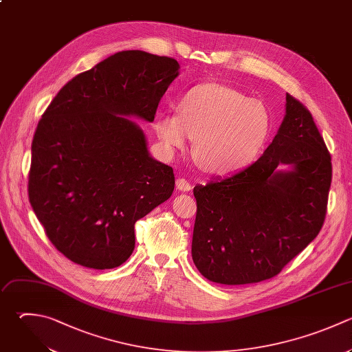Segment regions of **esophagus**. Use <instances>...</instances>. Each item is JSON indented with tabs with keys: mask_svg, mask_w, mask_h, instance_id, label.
Here are the masks:
<instances>
[{
	"mask_svg": "<svg viewBox=\"0 0 352 352\" xmlns=\"http://www.w3.org/2000/svg\"><path fill=\"white\" fill-rule=\"evenodd\" d=\"M176 188H177L179 191H190V190L192 188V186H191V183H190L187 179L179 177V179L176 180Z\"/></svg>",
	"mask_w": 352,
	"mask_h": 352,
	"instance_id": "obj_1",
	"label": "esophagus"
}]
</instances>
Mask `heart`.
<instances>
[{"mask_svg": "<svg viewBox=\"0 0 352 352\" xmlns=\"http://www.w3.org/2000/svg\"><path fill=\"white\" fill-rule=\"evenodd\" d=\"M272 128L267 107L223 84H202L177 102V116L160 113L155 133L169 153L195 139L194 158L204 170L230 175L252 164Z\"/></svg>", "mask_w": 352, "mask_h": 352, "instance_id": "b5f03b06", "label": "heart"}]
</instances>
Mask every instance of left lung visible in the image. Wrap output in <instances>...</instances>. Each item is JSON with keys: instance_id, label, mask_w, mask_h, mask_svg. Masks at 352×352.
Segmentation results:
<instances>
[{"instance_id": "1", "label": "left lung", "mask_w": 352, "mask_h": 352, "mask_svg": "<svg viewBox=\"0 0 352 352\" xmlns=\"http://www.w3.org/2000/svg\"><path fill=\"white\" fill-rule=\"evenodd\" d=\"M280 163L294 170L274 173ZM330 183L323 138L309 110L286 94V116L264 154L228 177L194 187V264L223 285L278 275L319 234Z\"/></svg>"}]
</instances>
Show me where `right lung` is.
<instances>
[{"instance_id": "add662e5", "label": "right lung", "mask_w": 352, "mask_h": 352, "mask_svg": "<svg viewBox=\"0 0 352 352\" xmlns=\"http://www.w3.org/2000/svg\"><path fill=\"white\" fill-rule=\"evenodd\" d=\"M179 74L173 58L122 51L76 76L44 111L32 143L29 199L52 245L95 270L125 263L135 223L173 192L142 129Z\"/></svg>"}]
</instances>
